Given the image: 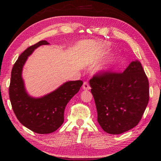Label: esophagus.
<instances>
[{"label": "esophagus", "mask_w": 161, "mask_h": 161, "mask_svg": "<svg viewBox=\"0 0 161 161\" xmlns=\"http://www.w3.org/2000/svg\"><path fill=\"white\" fill-rule=\"evenodd\" d=\"M82 88L84 90H89V89H91L90 86H89V84H88V82H86V81H84V84H83V86H82Z\"/></svg>", "instance_id": "esophagus-1"}]
</instances>
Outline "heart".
I'll use <instances>...</instances> for the list:
<instances>
[{
  "instance_id": "b5f03b06",
  "label": "heart",
  "mask_w": 161,
  "mask_h": 161,
  "mask_svg": "<svg viewBox=\"0 0 161 161\" xmlns=\"http://www.w3.org/2000/svg\"><path fill=\"white\" fill-rule=\"evenodd\" d=\"M119 59H114V60H111L108 62V63L104 67H103V69L104 70L105 72H108V71L114 69V67H116V65L119 64Z\"/></svg>"
}]
</instances>
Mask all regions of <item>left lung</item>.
Wrapping results in <instances>:
<instances>
[{
  "label": "left lung",
  "mask_w": 161,
  "mask_h": 161,
  "mask_svg": "<svg viewBox=\"0 0 161 161\" xmlns=\"http://www.w3.org/2000/svg\"><path fill=\"white\" fill-rule=\"evenodd\" d=\"M89 84L104 131L120 134L137 126L149 101L148 80L140 62H132L122 73L101 70Z\"/></svg>",
  "instance_id": "left-lung-1"
}]
</instances>
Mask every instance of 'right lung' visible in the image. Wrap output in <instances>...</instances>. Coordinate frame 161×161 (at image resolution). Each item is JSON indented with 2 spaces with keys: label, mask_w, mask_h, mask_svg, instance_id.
Here are the masks:
<instances>
[{
  "label": "right lung",
  "mask_w": 161,
  "mask_h": 161,
  "mask_svg": "<svg viewBox=\"0 0 161 161\" xmlns=\"http://www.w3.org/2000/svg\"><path fill=\"white\" fill-rule=\"evenodd\" d=\"M47 44L46 40L38 42L19 56L13 67L9 86L10 103L18 121L24 126L40 134L53 133L62 126L67 103L83 84L81 80L67 81L55 91L39 99L27 94L21 77L23 65L35 49Z\"/></svg>",
  "instance_id": "obj_1"
}]
</instances>
